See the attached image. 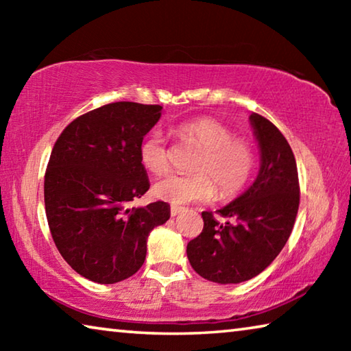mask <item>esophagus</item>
<instances>
[{
	"label": "esophagus",
	"mask_w": 351,
	"mask_h": 351,
	"mask_svg": "<svg viewBox=\"0 0 351 351\" xmlns=\"http://www.w3.org/2000/svg\"><path fill=\"white\" fill-rule=\"evenodd\" d=\"M184 209H182V207H176V206H171L170 207V215L171 217H176V215H180V213L182 212Z\"/></svg>",
	"instance_id": "34e87169"
}]
</instances>
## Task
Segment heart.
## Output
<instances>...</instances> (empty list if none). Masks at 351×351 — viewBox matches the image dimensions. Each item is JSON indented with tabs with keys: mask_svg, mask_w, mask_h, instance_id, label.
I'll use <instances>...</instances> for the list:
<instances>
[{
	"mask_svg": "<svg viewBox=\"0 0 351 351\" xmlns=\"http://www.w3.org/2000/svg\"><path fill=\"white\" fill-rule=\"evenodd\" d=\"M184 141L201 148L193 162L198 173H170L153 184L154 198L181 206L210 199L218 187L219 197L228 198L245 186L254 169V152L246 141L234 139L232 130L213 119L201 117L184 122L178 128ZM139 159L154 175L169 167V152L164 136L153 132L142 141Z\"/></svg>",
	"mask_w": 351,
	"mask_h": 351,
	"instance_id": "b5f03b06",
	"label": "heart"
}]
</instances>
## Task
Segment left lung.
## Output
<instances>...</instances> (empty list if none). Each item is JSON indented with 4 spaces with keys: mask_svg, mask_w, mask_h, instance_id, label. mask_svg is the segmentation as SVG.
Segmentation results:
<instances>
[{
    "mask_svg": "<svg viewBox=\"0 0 351 351\" xmlns=\"http://www.w3.org/2000/svg\"><path fill=\"white\" fill-rule=\"evenodd\" d=\"M249 123L260 152L257 176L218 210L228 221L201 213L203 232L187 245L192 268L219 285L246 282L268 268L287 245L299 209V178L288 141L263 116L252 112Z\"/></svg>",
    "mask_w": 351,
    "mask_h": 351,
    "instance_id": "1",
    "label": "left lung"
}]
</instances>
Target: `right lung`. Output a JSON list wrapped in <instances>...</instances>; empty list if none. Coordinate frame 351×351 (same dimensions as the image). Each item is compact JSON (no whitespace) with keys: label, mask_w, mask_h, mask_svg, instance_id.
I'll list each match as a JSON object with an SVG mask.
<instances>
[{"label":"right lung","mask_w":351,"mask_h":351,"mask_svg":"<svg viewBox=\"0 0 351 351\" xmlns=\"http://www.w3.org/2000/svg\"><path fill=\"white\" fill-rule=\"evenodd\" d=\"M161 116V105H104L71 122L52 148L47 224L62 257L88 280L132 277L145 261L148 235L170 218L164 201L128 206L150 189L139 147Z\"/></svg>","instance_id":"1"}]
</instances>
